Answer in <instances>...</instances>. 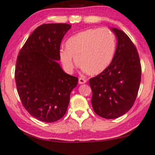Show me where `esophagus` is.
<instances>
[{"label": "esophagus", "mask_w": 155, "mask_h": 155, "mask_svg": "<svg viewBox=\"0 0 155 155\" xmlns=\"http://www.w3.org/2000/svg\"><path fill=\"white\" fill-rule=\"evenodd\" d=\"M86 81H87V80H86V79H84V78L80 77L79 79V83L80 84H85V83H86Z\"/></svg>", "instance_id": "esophagus-1"}]
</instances>
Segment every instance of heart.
Here are the masks:
<instances>
[{"label": "heart", "instance_id": "obj_1", "mask_svg": "<svg viewBox=\"0 0 155 155\" xmlns=\"http://www.w3.org/2000/svg\"><path fill=\"white\" fill-rule=\"evenodd\" d=\"M115 47V35L108 29H88L70 37L66 42V48L59 50V57L66 71H73L76 60L84 72L94 76L110 66Z\"/></svg>", "mask_w": 155, "mask_h": 155}]
</instances>
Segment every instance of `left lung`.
<instances>
[{
  "label": "left lung",
  "instance_id": "8db88e82",
  "mask_svg": "<svg viewBox=\"0 0 155 155\" xmlns=\"http://www.w3.org/2000/svg\"><path fill=\"white\" fill-rule=\"evenodd\" d=\"M117 39L114 57L101 74L89 80L94 112L106 119L122 116L133 106L141 81L137 50L122 30L111 29Z\"/></svg>",
  "mask_w": 155,
  "mask_h": 155
}]
</instances>
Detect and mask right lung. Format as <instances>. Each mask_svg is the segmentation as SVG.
<instances>
[{
  "mask_svg": "<svg viewBox=\"0 0 155 155\" xmlns=\"http://www.w3.org/2000/svg\"><path fill=\"white\" fill-rule=\"evenodd\" d=\"M71 25L43 24L30 35L20 49L15 71L22 106L39 120L61 119L69 106L78 78L65 73L57 61L61 40Z\"/></svg>",
  "mask_w": 155,
  "mask_h": 155,
  "instance_id": "obj_1",
  "label": "right lung"
}]
</instances>
